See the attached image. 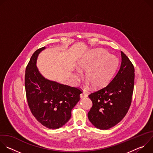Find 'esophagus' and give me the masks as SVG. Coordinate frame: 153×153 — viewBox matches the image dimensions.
<instances>
[{
  "instance_id": "esophagus-1",
  "label": "esophagus",
  "mask_w": 153,
  "mask_h": 153,
  "mask_svg": "<svg viewBox=\"0 0 153 153\" xmlns=\"http://www.w3.org/2000/svg\"><path fill=\"white\" fill-rule=\"evenodd\" d=\"M80 98H85V97H88V95L86 94V93L85 92L83 91V92H82V93L80 94Z\"/></svg>"
}]
</instances>
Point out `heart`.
I'll return each instance as SVG.
<instances>
[{
  "label": "heart",
  "instance_id": "1",
  "mask_svg": "<svg viewBox=\"0 0 153 153\" xmlns=\"http://www.w3.org/2000/svg\"><path fill=\"white\" fill-rule=\"evenodd\" d=\"M118 64L119 60L116 57L109 54L104 49L98 48L87 53L78 62L77 67L81 72L85 71L87 84L91 83L94 88L100 89L110 82ZM79 71L76 70L72 76L73 82L76 85L82 77V73Z\"/></svg>",
  "mask_w": 153,
  "mask_h": 153
}]
</instances>
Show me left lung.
I'll use <instances>...</instances> for the list:
<instances>
[{
	"label": "left lung",
	"instance_id": "1",
	"mask_svg": "<svg viewBox=\"0 0 153 153\" xmlns=\"http://www.w3.org/2000/svg\"><path fill=\"white\" fill-rule=\"evenodd\" d=\"M120 67L105 88L88 96L93 106L88 113L91 123L100 129H108L120 122L131 103L134 84V68L121 51Z\"/></svg>",
	"mask_w": 153,
	"mask_h": 153
}]
</instances>
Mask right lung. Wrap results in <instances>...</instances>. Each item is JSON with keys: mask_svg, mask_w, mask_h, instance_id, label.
Listing matches in <instances>:
<instances>
[{"mask_svg": "<svg viewBox=\"0 0 153 153\" xmlns=\"http://www.w3.org/2000/svg\"><path fill=\"white\" fill-rule=\"evenodd\" d=\"M46 48L36 50L27 65L25 86L30 110L42 125L57 129L66 124L71 117V110L80 100L82 91L68 85L43 77L37 67L39 54Z\"/></svg>", "mask_w": 153, "mask_h": 153, "instance_id": "1", "label": "right lung"}]
</instances>
